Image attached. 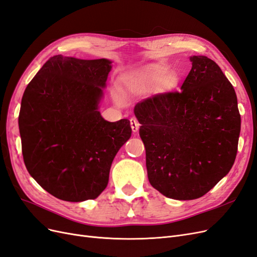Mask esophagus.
<instances>
[{"label":"esophagus","mask_w":257,"mask_h":257,"mask_svg":"<svg viewBox=\"0 0 257 257\" xmlns=\"http://www.w3.org/2000/svg\"><path fill=\"white\" fill-rule=\"evenodd\" d=\"M130 125H131L132 132H134V134H137V132L139 131V128H140L139 121H138L136 118H131V119H130Z\"/></svg>","instance_id":"obj_1"}]
</instances>
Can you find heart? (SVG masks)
I'll list each match as a JSON object with an SVG mask.
<instances>
[{
	"label": "heart",
	"instance_id": "1",
	"mask_svg": "<svg viewBox=\"0 0 257 257\" xmlns=\"http://www.w3.org/2000/svg\"><path fill=\"white\" fill-rule=\"evenodd\" d=\"M119 83L122 93L140 96L151 92L157 86L162 92H169L177 86L178 78L176 74L169 73V69L165 66L151 63L122 73ZM113 96L118 104L123 103L118 89L114 90Z\"/></svg>",
	"mask_w": 257,
	"mask_h": 257
}]
</instances>
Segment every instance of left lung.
Returning <instances> with one entry per match:
<instances>
[{
    "instance_id": "1",
    "label": "left lung",
    "mask_w": 257,
    "mask_h": 257,
    "mask_svg": "<svg viewBox=\"0 0 257 257\" xmlns=\"http://www.w3.org/2000/svg\"><path fill=\"white\" fill-rule=\"evenodd\" d=\"M181 92L155 95L135 107L151 185L173 200H195L227 175L240 135L237 96L212 60L190 56Z\"/></svg>"
}]
</instances>
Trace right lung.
Segmentation results:
<instances>
[{
    "label": "right lung",
    "mask_w": 257,
    "mask_h": 257,
    "mask_svg": "<svg viewBox=\"0 0 257 257\" xmlns=\"http://www.w3.org/2000/svg\"><path fill=\"white\" fill-rule=\"evenodd\" d=\"M112 69L106 59L55 55L27 86L19 131L30 175L67 202L94 200L106 188L114 157L131 137L128 119L99 112Z\"/></svg>",
    "instance_id": "obj_1"
}]
</instances>
